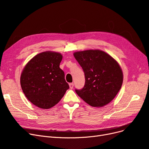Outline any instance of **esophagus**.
<instances>
[{"label": "esophagus", "instance_id": "34e87169", "mask_svg": "<svg viewBox=\"0 0 149 149\" xmlns=\"http://www.w3.org/2000/svg\"><path fill=\"white\" fill-rule=\"evenodd\" d=\"M69 86H70V89H73V87H74V84L73 83H70Z\"/></svg>", "mask_w": 149, "mask_h": 149}]
</instances>
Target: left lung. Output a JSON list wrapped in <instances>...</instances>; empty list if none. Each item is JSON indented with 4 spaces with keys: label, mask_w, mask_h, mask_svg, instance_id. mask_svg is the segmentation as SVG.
I'll use <instances>...</instances> for the list:
<instances>
[{
    "label": "left lung",
    "mask_w": 149,
    "mask_h": 149,
    "mask_svg": "<svg viewBox=\"0 0 149 149\" xmlns=\"http://www.w3.org/2000/svg\"><path fill=\"white\" fill-rule=\"evenodd\" d=\"M74 57L83 68L85 84L75 91L91 106L101 107L109 104L120 90L123 81L118 63L100 50L76 52Z\"/></svg>",
    "instance_id": "left-lung-1"
}]
</instances>
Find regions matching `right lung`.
I'll list each match as a JSON object with an SVG mask.
<instances>
[{"mask_svg":"<svg viewBox=\"0 0 149 149\" xmlns=\"http://www.w3.org/2000/svg\"><path fill=\"white\" fill-rule=\"evenodd\" d=\"M62 55L47 51L31 59L20 77V84L26 98L43 109L53 107L65 95L69 85L60 68Z\"/></svg>","mask_w":149,"mask_h":149,"instance_id":"1","label":"right lung"}]
</instances>
